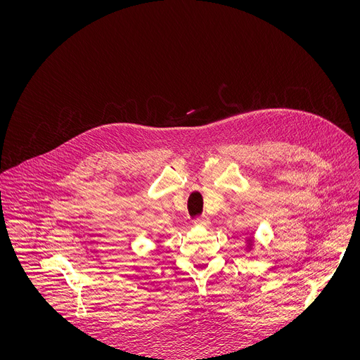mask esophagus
<instances>
[{
  "instance_id": "esophagus-1",
  "label": "esophagus",
  "mask_w": 360,
  "mask_h": 360,
  "mask_svg": "<svg viewBox=\"0 0 360 360\" xmlns=\"http://www.w3.org/2000/svg\"><path fill=\"white\" fill-rule=\"evenodd\" d=\"M193 224H195V225H198V226H208V225H210V219H208L207 217L197 218V219L193 221Z\"/></svg>"
}]
</instances>
